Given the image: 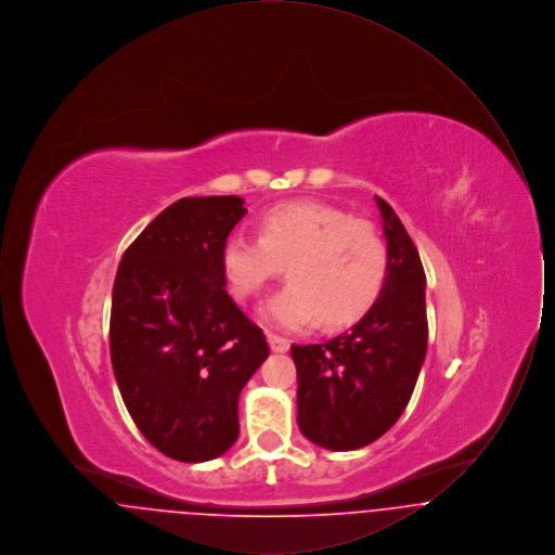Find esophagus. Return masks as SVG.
<instances>
[{"instance_id":"1","label":"esophagus","mask_w":555,"mask_h":555,"mask_svg":"<svg viewBox=\"0 0 555 555\" xmlns=\"http://www.w3.org/2000/svg\"><path fill=\"white\" fill-rule=\"evenodd\" d=\"M266 337H268V345H270V349H272V351H276V353H285V351H289L291 344L285 339V337H279V335H274V333H268Z\"/></svg>"}]
</instances>
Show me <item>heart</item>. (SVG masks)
Instances as JSON below:
<instances>
[{
  "mask_svg": "<svg viewBox=\"0 0 555 555\" xmlns=\"http://www.w3.org/2000/svg\"><path fill=\"white\" fill-rule=\"evenodd\" d=\"M220 266L238 299L258 297L287 266L291 283L266 301L262 317L301 331L364 317L385 285L389 254L366 220L324 202H287L266 211L260 237L224 238Z\"/></svg>",
  "mask_w": 555,
  "mask_h": 555,
  "instance_id": "heart-1",
  "label": "heart"
}]
</instances>
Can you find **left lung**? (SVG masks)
Listing matches in <instances>:
<instances>
[{"mask_svg":"<svg viewBox=\"0 0 555 555\" xmlns=\"http://www.w3.org/2000/svg\"><path fill=\"white\" fill-rule=\"evenodd\" d=\"M389 268L378 299L339 337L291 345L297 369V424L333 451L383 437L414 393L428 341L423 262L393 208L376 197Z\"/></svg>","mask_w":555,"mask_h":555,"instance_id":"left-lung-1","label":"left lung"}]
</instances>
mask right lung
Masks as SVG:
<instances>
[{"instance_id":"right-lung-1","label":"right lung","mask_w":555,"mask_h":555,"mask_svg":"<svg viewBox=\"0 0 555 555\" xmlns=\"http://www.w3.org/2000/svg\"><path fill=\"white\" fill-rule=\"evenodd\" d=\"M237 195L183 197L125 251L109 314V356L141 435L179 462H208L238 437V396L268 358L260 326L227 293L224 238Z\"/></svg>"}]
</instances>
